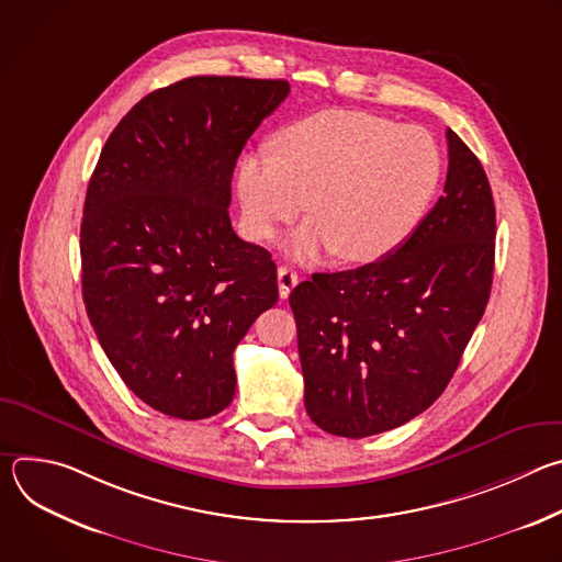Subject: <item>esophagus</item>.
Wrapping results in <instances>:
<instances>
[{
	"instance_id": "esophagus-1",
	"label": "esophagus",
	"mask_w": 562,
	"mask_h": 562,
	"mask_svg": "<svg viewBox=\"0 0 562 562\" xmlns=\"http://www.w3.org/2000/svg\"><path fill=\"white\" fill-rule=\"evenodd\" d=\"M297 284V273L291 267H280L278 269V289L280 297H289L291 289Z\"/></svg>"
}]
</instances>
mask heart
Masks as SVG:
<instances>
[{
  "mask_svg": "<svg viewBox=\"0 0 562 562\" xmlns=\"http://www.w3.org/2000/svg\"><path fill=\"white\" fill-rule=\"evenodd\" d=\"M237 167L243 226L267 243L308 200L311 220L293 231L286 251L313 262L336 251L345 262L393 254L423 220L438 180L440 150L420 126H400L362 111L302 117Z\"/></svg>",
  "mask_w": 562,
  "mask_h": 562,
  "instance_id": "obj_1",
  "label": "heart"
}]
</instances>
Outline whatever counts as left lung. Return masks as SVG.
<instances>
[{
	"label": "left lung",
	"instance_id": "left-lung-1",
	"mask_svg": "<svg viewBox=\"0 0 562 562\" xmlns=\"http://www.w3.org/2000/svg\"><path fill=\"white\" fill-rule=\"evenodd\" d=\"M447 146L445 193L403 245L353 271L313 273L289 295L304 407L327 434L367 438L429 409L485 313L494 195L451 128Z\"/></svg>",
	"mask_w": 562,
	"mask_h": 562
}]
</instances>
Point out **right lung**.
I'll return each mask as SVG.
<instances>
[{
  "instance_id": "right-lung-1",
  "label": "right lung",
  "mask_w": 562,
  "mask_h": 562,
  "mask_svg": "<svg viewBox=\"0 0 562 562\" xmlns=\"http://www.w3.org/2000/svg\"><path fill=\"white\" fill-rule=\"evenodd\" d=\"M284 79L187 77L109 135L79 228L82 295L126 386L180 420L235 395L233 351L278 302L271 254L231 226L239 153L289 95Z\"/></svg>"
}]
</instances>
